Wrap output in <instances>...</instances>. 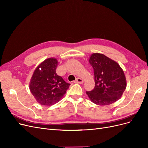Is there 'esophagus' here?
Here are the masks:
<instances>
[{"label":"esophagus","mask_w":148,"mask_h":148,"mask_svg":"<svg viewBox=\"0 0 148 148\" xmlns=\"http://www.w3.org/2000/svg\"><path fill=\"white\" fill-rule=\"evenodd\" d=\"M75 83H79V84H82L83 83V80L80 78H77V79H76V81L75 82Z\"/></svg>","instance_id":"1"}]
</instances>
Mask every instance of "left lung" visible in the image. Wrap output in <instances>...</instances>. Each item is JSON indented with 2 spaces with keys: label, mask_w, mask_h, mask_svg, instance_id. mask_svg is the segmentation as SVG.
Listing matches in <instances>:
<instances>
[{
  "label": "left lung",
  "mask_w": 148,
  "mask_h": 148,
  "mask_svg": "<svg viewBox=\"0 0 148 148\" xmlns=\"http://www.w3.org/2000/svg\"><path fill=\"white\" fill-rule=\"evenodd\" d=\"M92 66L95 86L86 91L90 100L99 106H107L118 101L127 87L122 69L115 61L102 53H94L89 59Z\"/></svg>",
  "instance_id": "1"
}]
</instances>
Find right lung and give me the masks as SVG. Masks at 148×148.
I'll list each match as a JSON object with an SVG mask.
<instances>
[{"label": "right lung", "instance_id": "right-lung-1", "mask_svg": "<svg viewBox=\"0 0 148 148\" xmlns=\"http://www.w3.org/2000/svg\"><path fill=\"white\" fill-rule=\"evenodd\" d=\"M57 65L56 59L49 58L37 66L31 78L30 91L42 106H52L59 102L70 85L56 73Z\"/></svg>", "mask_w": 148, "mask_h": 148}]
</instances>
